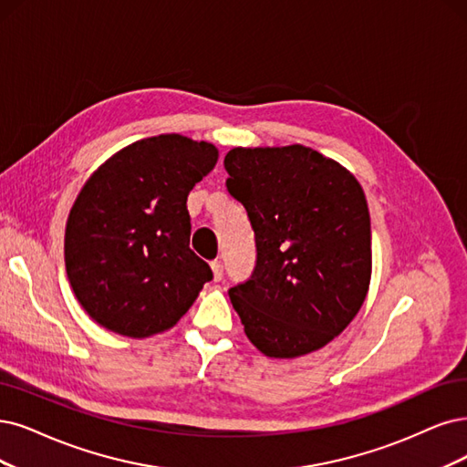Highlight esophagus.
Wrapping results in <instances>:
<instances>
[{"instance_id": "34e87169", "label": "esophagus", "mask_w": 467, "mask_h": 467, "mask_svg": "<svg viewBox=\"0 0 467 467\" xmlns=\"http://www.w3.org/2000/svg\"><path fill=\"white\" fill-rule=\"evenodd\" d=\"M212 271H213V281H221L223 279V262L221 260L212 262Z\"/></svg>"}]
</instances>
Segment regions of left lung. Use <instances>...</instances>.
Returning a JSON list of instances; mask_svg holds the SVG:
<instances>
[{
	"instance_id": "obj_1",
	"label": "left lung",
	"mask_w": 467,
	"mask_h": 467,
	"mask_svg": "<svg viewBox=\"0 0 467 467\" xmlns=\"http://www.w3.org/2000/svg\"><path fill=\"white\" fill-rule=\"evenodd\" d=\"M229 192L255 233L252 277L229 290L254 347L292 359L338 337L371 281V219L364 188L338 161L302 144L233 148Z\"/></svg>"
}]
</instances>
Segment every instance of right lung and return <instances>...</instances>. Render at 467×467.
Listing matches in <instances>:
<instances>
[{
    "mask_svg": "<svg viewBox=\"0 0 467 467\" xmlns=\"http://www.w3.org/2000/svg\"><path fill=\"white\" fill-rule=\"evenodd\" d=\"M219 150L182 134L136 140L84 182L65 227V267L84 312L129 338L160 335L213 273L190 250L186 198Z\"/></svg>",
    "mask_w": 467,
    "mask_h": 467,
    "instance_id": "right-lung-1",
    "label": "right lung"
}]
</instances>
